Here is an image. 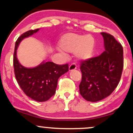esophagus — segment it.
Here are the masks:
<instances>
[{
	"label": "esophagus",
	"mask_w": 133,
	"mask_h": 133,
	"mask_svg": "<svg viewBox=\"0 0 133 133\" xmlns=\"http://www.w3.org/2000/svg\"><path fill=\"white\" fill-rule=\"evenodd\" d=\"M76 68H77V66H76V63H71L69 66V70L70 71H72V70L76 69Z\"/></svg>",
	"instance_id": "1"
}]
</instances>
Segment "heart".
<instances>
[{
	"instance_id": "1",
	"label": "heart",
	"mask_w": 133,
	"mask_h": 133,
	"mask_svg": "<svg viewBox=\"0 0 133 133\" xmlns=\"http://www.w3.org/2000/svg\"><path fill=\"white\" fill-rule=\"evenodd\" d=\"M60 45L62 49L69 52H75L76 56L87 60L92 55L95 47L94 37L91 35L82 36L68 33L62 37Z\"/></svg>"
}]
</instances>
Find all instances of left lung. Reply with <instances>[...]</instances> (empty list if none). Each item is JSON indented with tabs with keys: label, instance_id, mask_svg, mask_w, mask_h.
Segmentation results:
<instances>
[{
	"label": "left lung",
	"instance_id": "8db88e82",
	"mask_svg": "<svg viewBox=\"0 0 133 133\" xmlns=\"http://www.w3.org/2000/svg\"><path fill=\"white\" fill-rule=\"evenodd\" d=\"M105 50L99 56L81 60L79 92L89 102L104 99L118 84L123 68V49L112 35L101 32Z\"/></svg>",
	"mask_w": 133,
	"mask_h": 133
}]
</instances>
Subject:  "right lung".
Returning a JSON list of instances; mask_svg holds the SVG:
<instances>
[{
  "mask_svg": "<svg viewBox=\"0 0 133 133\" xmlns=\"http://www.w3.org/2000/svg\"><path fill=\"white\" fill-rule=\"evenodd\" d=\"M39 29L24 32L18 38L14 54V73L18 84L27 96L37 102H45L55 93L60 76L68 71V64L57 65L52 62H42L36 67L26 68L16 57V50L23 39L30 36Z\"/></svg>",
  "mask_w": 133,
  "mask_h": 133,
  "instance_id": "right-lung-1",
  "label": "right lung"
}]
</instances>
